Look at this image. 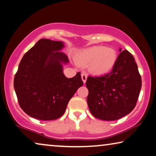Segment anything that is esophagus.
<instances>
[{"mask_svg": "<svg viewBox=\"0 0 156 156\" xmlns=\"http://www.w3.org/2000/svg\"><path fill=\"white\" fill-rule=\"evenodd\" d=\"M81 79H82L83 83H86V80H87V75H86L85 73H82L81 74Z\"/></svg>", "mask_w": 156, "mask_h": 156, "instance_id": "esophagus-1", "label": "esophagus"}]
</instances>
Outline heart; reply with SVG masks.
I'll return each instance as SVG.
<instances>
[{
    "mask_svg": "<svg viewBox=\"0 0 156 156\" xmlns=\"http://www.w3.org/2000/svg\"><path fill=\"white\" fill-rule=\"evenodd\" d=\"M117 53L114 49L104 46H93L81 51L76 55V61L83 66H88L93 75H106L116 64Z\"/></svg>",
    "mask_w": 156,
    "mask_h": 156,
    "instance_id": "b5f03b06",
    "label": "heart"
}]
</instances>
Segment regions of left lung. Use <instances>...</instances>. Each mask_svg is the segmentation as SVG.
<instances>
[{
    "mask_svg": "<svg viewBox=\"0 0 156 156\" xmlns=\"http://www.w3.org/2000/svg\"><path fill=\"white\" fill-rule=\"evenodd\" d=\"M113 69L107 75L88 76V106L95 118L114 121L135 108L142 88V78L135 58L127 50L121 51Z\"/></svg>",
    "mask_w": 156,
    "mask_h": 156,
    "instance_id": "8db88e82",
    "label": "left lung"
}]
</instances>
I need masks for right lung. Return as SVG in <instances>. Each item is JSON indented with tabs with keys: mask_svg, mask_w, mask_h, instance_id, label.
Returning <instances> with one entry per match:
<instances>
[{
	"mask_svg": "<svg viewBox=\"0 0 156 156\" xmlns=\"http://www.w3.org/2000/svg\"><path fill=\"white\" fill-rule=\"evenodd\" d=\"M63 42L41 39L26 52L14 79L19 104L33 118L51 121L62 116L76 90L83 85L80 73L64 75L68 56L60 51Z\"/></svg>",
	"mask_w": 156,
	"mask_h": 156,
	"instance_id": "1",
	"label": "right lung"
}]
</instances>
